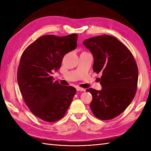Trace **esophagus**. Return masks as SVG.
<instances>
[{
	"instance_id": "obj_1",
	"label": "esophagus",
	"mask_w": 151,
	"mask_h": 151,
	"mask_svg": "<svg viewBox=\"0 0 151 151\" xmlns=\"http://www.w3.org/2000/svg\"><path fill=\"white\" fill-rule=\"evenodd\" d=\"M76 90H77L78 91H85L86 89H84V88H76Z\"/></svg>"
}]
</instances>
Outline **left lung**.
I'll use <instances>...</instances> for the list:
<instances>
[{"label": "left lung", "instance_id": "1", "mask_svg": "<svg viewBox=\"0 0 151 151\" xmlns=\"http://www.w3.org/2000/svg\"><path fill=\"white\" fill-rule=\"evenodd\" d=\"M83 44L93 56V71L102 74L101 90H86L93 97L90 108L96 117L112 119L126 110L136 95L138 69L135 59L124 45L108 35L89 38Z\"/></svg>", "mask_w": 151, "mask_h": 151}]
</instances>
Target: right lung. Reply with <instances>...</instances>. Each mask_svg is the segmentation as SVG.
Here are the masks:
<instances>
[{
    "label": "right lung",
    "mask_w": 151,
    "mask_h": 151,
    "mask_svg": "<svg viewBox=\"0 0 151 151\" xmlns=\"http://www.w3.org/2000/svg\"><path fill=\"white\" fill-rule=\"evenodd\" d=\"M78 35H46L24 50L17 71V82L25 103L35 116L47 122L62 118L76 93L72 86L54 82L51 76L60 69L64 56L77 46Z\"/></svg>",
    "instance_id": "add662e5"
}]
</instances>
